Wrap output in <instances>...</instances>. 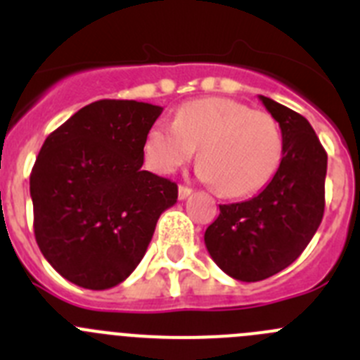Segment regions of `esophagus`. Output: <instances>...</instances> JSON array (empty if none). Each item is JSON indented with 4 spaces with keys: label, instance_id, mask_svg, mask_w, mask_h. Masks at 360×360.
Wrapping results in <instances>:
<instances>
[{
    "label": "esophagus",
    "instance_id": "34e87169",
    "mask_svg": "<svg viewBox=\"0 0 360 360\" xmlns=\"http://www.w3.org/2000/svg\"><path fill=\"white\" fill-rule=\"evenodd\" d=\"M191 193H193V189H191V187H187V186L178 187V198L180 200H186Z\"/></svg>",
    "mask_w": 360,
    "mask_h": 360
}]
</instances>
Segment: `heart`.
<instances>
[{
	"label": "heart",
	"instance_id": "heart-1",
	"mask_svg": "<svg viewBox=\"0 0 360 360\" xmlns=\"http://www.w3.org/2000/svg\"><path fill=\"white\" fill-rule=\"evenodd\" d=\"M200 149L198 173L227 198L257 193L276 174L283 139L274 117L225 97L198 98L176 111L174 126L157 122L144 142L146 160L169 174Z\"/></svg>",
	"mask_w": 360,
	"mask_h": 360
}]
</instances>
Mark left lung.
<instances>
[{
	"label": "left lung",
	"mask_w": 360,
	"mask_h": 360,
	"mask_svg": "<svg viewBox=\"0 0 360 360\" xmlns=\"http://www.w3.org/2000/svg\"><path fill=\"white\" fill-rule=\"evenodd\" d=\"M259 101L281 128V164L259 195L219 205L203 236L216 265L247 283L278 274L307 249L324 214L328 162L303 115L263 95Z\"/></svg>",
	"instance_id": "8db88e82"
}]
</instances>
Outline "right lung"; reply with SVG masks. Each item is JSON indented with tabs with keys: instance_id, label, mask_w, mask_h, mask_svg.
Returning a JSON list of instances; mask_svg holds the SVG:
<instances>
[{
	"instance_id": "right-lung-1",
	"label": "right lung",
	"mask_w": 360,
	"mask_h": 360,
	"mask_svg": "<svg viewBox=\"0 0 360 360\" xmlns=\"http://www.w3.org/2000/svg\"><path fill=\"white\" fill-rule=\"evenodd\" d=\"M160 106L103 98L50 133L30 173L34 234L46 262L90 290L115 287L144 257L178 186L142 171Z\"/></svg>"
}]
</instances>
